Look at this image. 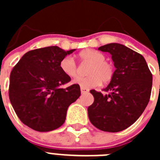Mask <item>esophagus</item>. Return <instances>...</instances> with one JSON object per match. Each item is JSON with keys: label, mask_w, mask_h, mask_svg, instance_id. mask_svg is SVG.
Wrapping results in <instances>:
<instances>
[{"label": "esophagus", "mask_w": 160, "mask_h": 160, "mask_svg": "<svg viewBox=\"0 0 160 160\" xmlns=\"http://www.w3.org/2000/svg\"><path fill=\"white\" fill-rule=\"evenodd\" d=\"M89 92V90L87 88H84V87H81V93L82 94H87V93Z\"/></svg>", "instance_id": "1"}]
</instances>
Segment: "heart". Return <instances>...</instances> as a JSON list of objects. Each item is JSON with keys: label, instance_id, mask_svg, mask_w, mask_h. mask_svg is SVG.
<instances>
[{"label": "heart", "instance_id": "b5f03b06", "mask_svg": "<svg viewBox=\"0 0 160 160\" xmlns=\"http://www.w3.org/2000/svg\"><path fill=\"white\" fill-rule=\"evenodd\" d=\"M79 60L82 64H90L87 69L85 77H78L73 80V83L84 88H92L100 84H106L112 80L114 69L113 65L105 60V56L94 49H84L78 53ZM60 69L69 78H75L78 75L79 67L75 61L70 56H66L60 62Z\"/></svg>", "mask_w": 160, "mask_h": 160}]
</instances>
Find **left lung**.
<instances>
[{"label":"left lung","instance_id":"1","mask_svg":"<svg viewBox=\"0 0 160 160\" xmlns=\"http://www.w3.org/2000/svg\"><path fill=\"white\" fill-rule=\"evenodd\" d=\"M111 54L116 68L107 94L91 90L94 102L87 109L90 122L107 132H118L138 119L151 97L152 74L140 53L118 43L100 46Z\"/></svg>","mask_w":160,"mask_h":160}]
</instances>
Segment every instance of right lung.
<instances>
[{
  "mask_svg": "<svg viewBox=\"0 0 160 160\" xmlns=\"http://www.w3.org/2000/svg\"><path fill=\"white\" fill-rule=\"evenodd\" d=\"M74 50L65 51L58 46L33 49L12 68L9 100L20 120L32 130L46 132L60 128L69 106L81 94L78 84L59 87L70 81L61 70V60Z\"/></svg>",
  "mask_w": 160,
  "mask_h": 160,
  "instance_id": "1",
  "label": "right lung"
}]
</instances>
